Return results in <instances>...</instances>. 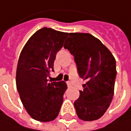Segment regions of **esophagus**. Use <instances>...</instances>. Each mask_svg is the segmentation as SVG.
<instances>
[{
    "instance_id": "obj_1",
    "label": "esophagus",
    "mask_w": 131,
    "mask_h": 131,
    "mask_svg": "<svg viewBox=\"0 0 131 131\" xmlns=\"http://www.w3.org/2000/svg\"><path fill=\"white\" fill-rule=\"evenodd\" d=\"M67 86L69 87V88H70V87H72V84L70 82H67Z\"/></svg>"
}]
</instances>
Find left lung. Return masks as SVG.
I'll return each instance as SVG.
<instances>
[{
    "instance_id": "left-lung-1",
    "label": "left lung",
    "mask_w": 131,
    "mask_h": 131,
    "mask_svg": "<svg viewBox=\"0 0 131 131\" xmlns=\"http://www.w3.org/2000/svg\"><path fill=\"white\" fill-rule=\"evenodd\" d=\"M64 47L73 55L79 77L87 80L74 102L78 117L85 122L97 120L113 100L115 59L100 40L88 33H70Z\"/></svg>"
}]
</instances>
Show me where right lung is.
<instances>
[{
    "mask_svg": "<svg viewBox=\"0 0 131 131\" xmlns=\"http://www.w3.org/2000/svg\"><path fill=\"white\" fill-rule=\"evenodd\" d=\"M68 33L42 28L25 43L18 58L16 88L27 113L34 120L47 122L55 119L67 89L65 82H48L54 71L57 52L63 47Z\"/></svg>",
    "mask_w": 131,
    "mask_h": 131,
    "instance_id": "obj_1",
    "label": "right lung"
}]
</instances>
